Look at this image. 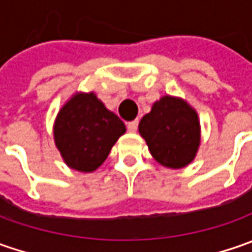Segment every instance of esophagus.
Wrapping results in <instances>:
<instances>
[{"label":"esophagus","mask_w":252,"mask_h":252,"mask_svg":"<svg viewBox=\"0 0 252 252\" xmlns=\"http://www.w3.org/2000/svg\"><path fill=\"white\" fill-rule=\"evenodd\" d=\"M137 126H139V121L129 122L127 123V130L130 131V133H134V131L137 130Z\"/></svg>","instance_id":"34e87169"}]
</instances>
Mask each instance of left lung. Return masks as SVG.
Here are the masks:
<instances>
[{"instance_id":"1","label":"left lung","mask_w":252,"mask_h":252,"mask_svg":"<svg viewBox=\"0 0 252 252\" xmlns=\"http://www.w3.org/2000/svg\"><path fill=\"white\" fill-rule=\"evenodd\" d=\"M139 133L153 158L162 167L179 169L195 160L200 146L198 112L179 96L164 95L141 118Z\"/></svg>"}]
</instances>
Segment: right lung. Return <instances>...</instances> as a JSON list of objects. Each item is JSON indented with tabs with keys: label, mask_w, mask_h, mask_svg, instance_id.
I'll use <instances>...</instances> for the list:
<instances>
[{
	"label": "right lung",
	"mask_w": 252,
	"mask_h": 252,
	"mask_svg": "<svg viewBox=\"0 0 252 252\" xmlns=\"http://www.w3.org/2000/svg\"><path fill=\"white\" fill-rule=\"evenodd\" d=\"M126 133L125 123L95 92H75L62 106L53 125L54 144L68 168L94 172Z\"/></svg>",
	"instance_id": "right-lung-1"
}]
</instances>
